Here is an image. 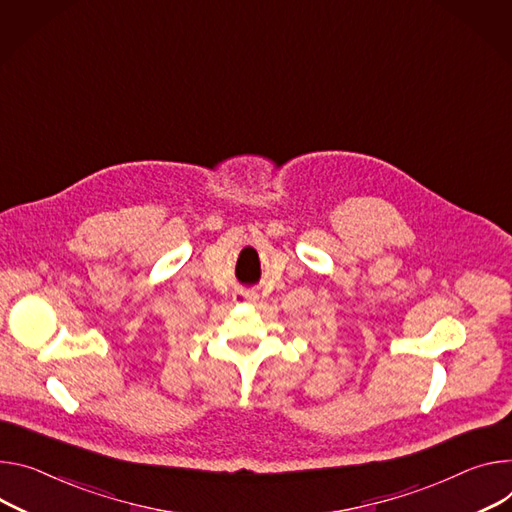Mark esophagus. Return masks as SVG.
I'll use <instances>...</instances> for the list:
<instances>
[{
	"label": "esophagus",
	"instance_id": "1",
	"mask_svg": "<svg viewBox=\"0 0 512 512\" xmlns=\"http://www.w3.org/2000/svg\"><path fill=\"white\" fill-rule=\"evenodd\" d=\"M232 300H235L237 304H247V302L255 300V294H249V292H245V290H237L235 296H232Z\"/></svg>",
	"mask_w": 512,
	"mask_h": 512
}]
</instances>
